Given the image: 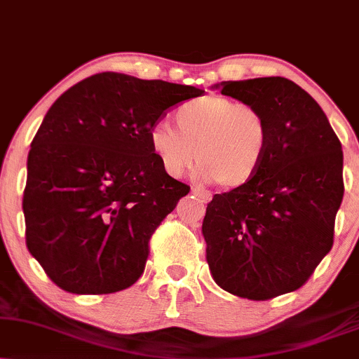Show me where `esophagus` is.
Here are the masks:
<instances>
[{
  "instance_id": "34e87169",
  "label": "esophagus",
  "mask_w": 359,
  "mask_h": 359,
  "mask_svg": "<svg viewBox=\"0 0 359 359\" xmlns=\"http://www.w3.org/2000/svg\"><path fill=\"white\" fill-rule=\"evenodd\" d=\"M192 194L195 195V197H198L203 203L210 202L212 201V194L207 192V190H203L201 187H192Z\"/></svg>"
}]
</instances>
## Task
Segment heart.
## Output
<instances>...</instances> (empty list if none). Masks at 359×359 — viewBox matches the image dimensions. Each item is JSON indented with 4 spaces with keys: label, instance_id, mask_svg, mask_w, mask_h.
<instances>
[{
    "label": "heart",
    "instance_id": "b5f03b06",
    "mask_svg": "<svg viewBox=\"0 0 359 359\" xmlns=\"http://www.w3.org/2000/svg\"><path fill=\"white\" fill-rule=\"evenodd\" d=\"M175 124L161 121L149 130L151 151L170 177H182L197 158L203 180L237 189L253 179L269 152V122L250 104L198 97L177 109Z\"/></svg>",
    "mask_w": 359,
    "mask_h": 359
}]
</instances>
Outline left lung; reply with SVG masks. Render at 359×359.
Segmentation results:
<instances>
[{"instance_id":"8db88e82","label":"left lung","mask_w":359,"mask_h":359,"mask_svg":"<svg viewBox=\"0 0 359 359\" xmlns=\"http://www.w3.org/2000/svg\"><path fill=\"white\" fill-rule=\"evenodd\" d=\"M213 88L260 109L270 146L252 180L207 205L208 269L225 292L270 300L305 285L333 247L344 192L341 142L318 102L293 81L276 76Z\"/></svg>"}]
</instances>
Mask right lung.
<instances>
[{"mask_svg":"<svg viewBox=\"0 0 359 359\" xmlns=\"http://www.w3.org/2000/svg\"><path fill=\"white\" fill-rule=\"evenodd\" d=\"M205 90L99 72L56 99L28 156V250L59 288L106 294L142 275L149 240L190 187L162 169L149 130Z\"/></svg>","mask_w":359,"mask_h":359,"instance_id":"1","label":"right lung"}]
</instances>
